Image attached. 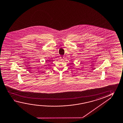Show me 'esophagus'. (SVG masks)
<instances>
[{
    "label": "esophagus",
    "mask_w": 123,
    "mask_h": 123,
    "mask_svg": "<svg viewBox=\"0 0 123 123\" xmlns=\"http://www.w3.org/2000/svg\"><path fill=\"white\" fill-rule=\"evenodd\" d=\"M60 58H61V59H62L63 58V56H61L60 57Z\"/></svg>",
    "instance_id": "obj_1"
}]
</instances>
